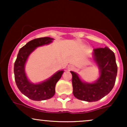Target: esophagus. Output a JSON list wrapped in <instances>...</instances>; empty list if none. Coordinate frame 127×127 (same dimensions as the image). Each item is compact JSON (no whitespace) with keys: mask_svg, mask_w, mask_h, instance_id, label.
Wrapping results in <instances>:
<instances>
[{"mask_svg":"<svg viewBox=\"0 0 127 127\" xmlns=\"http://www.w3.org/2000/svg\"><path fill=\"white\" fill-rule=\"evenodd\" d=\"M74 68V66L72 64H69L67 66V69L68 70H73Z\"/></svg>","mask_w":127,"mask_h":127,"instance_id":"1","label":"esophagus"}]
</instances>
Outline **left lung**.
I'll list each match as a JSON object with an SVG mask.
<instances>
[{
  "label": "left lung",
  "mask_w": 127,
  "mask_h": 127,
  "mask_svg": "<svg viewBox=\"0 0 127 127\" xmlns=\"http://www.w3.org/2000/svg\"><path fill=\"white\" fill-rule=\"evenodd\" d=\"M91 60L98 68L99 76L96 81L86 82L76 72L70 71L74 96L88 102L98 101L111 91L118 71L114 52L107 46L94 49Z\"/></svg>",
  "instance_id": "obj_1"
}]
</instances>
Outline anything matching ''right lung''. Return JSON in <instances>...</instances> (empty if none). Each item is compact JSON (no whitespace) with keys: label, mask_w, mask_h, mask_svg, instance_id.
Masks as SVG:
<instances>
[{"label":"right lung","mask_w":127,"mask_h":127,"mask_svg":"<svg viewBox=\"0 0 127 127\" xmlns=\"http://www.w3.org/2000/svg\"><path fill=\"white\" fill-rule=\"evenodd\" d=\"M53 38L40 37L29 42L21 48L14 63V75L17 87L22 94L34 101H42L52 98L55 93V85L64 71L58 70L45 81L33 83L29 79L26 72V64L30 54L37 47L51 43Z\"/></svg>","instance_id":"obj_1"}]
</instances>
